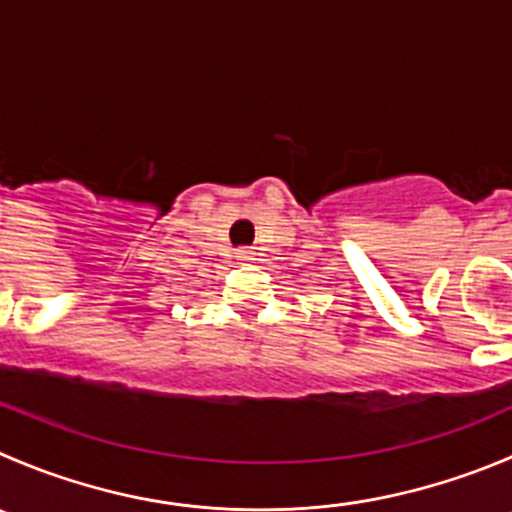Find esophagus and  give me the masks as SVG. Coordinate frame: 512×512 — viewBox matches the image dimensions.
<instances>
[{
  "label": "esophagus",
  "mask_w": 512,
  "mask_h": 512,
  "mask_svg": "<svg viewBox=\"0 0 512 512\" xmlns=\"http://www.w3.org/2000/svg\"><path fill=\"white\" fill-rule=\"evenodd\" d=\"M235 257L240 262H252V260H255V252H252V250H237Z\"/></svg>",
  "instance_id": "1"
}]
</instances>
